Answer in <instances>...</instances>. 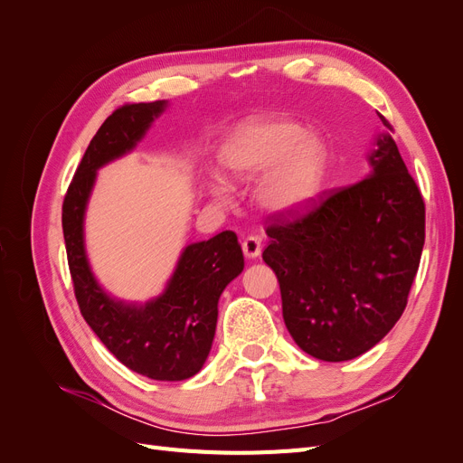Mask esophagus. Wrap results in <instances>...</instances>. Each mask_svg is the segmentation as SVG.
Here are the masks:
<instances>
[{
    "label": "esophagus",
    "mask_w": 463,
    "mask_h": 463,
    "mask_svg": "<svg viewBox=\"0 0 463 463\" xmlns=\"http://www.w3.org/2000/svg\"><path fill=\"white\" fill-rule=\"evenodd\" d=\"M241 249H243V255L247 257V259H257L259 255H260V240L257 235H249V237H245L243 240V243H241Z\"/></svg>",
    "instance_id": "obj_1"
}]
</instances>
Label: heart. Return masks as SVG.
Masks as SVG:
<instances>
[{
    "label": "heart",
    "mask_w": 463,
    "mask_h": 463,
    "mask_svg": "<svg viewBox=\"0 0 463 463\" xmlns=\"http://www.w3.org/2000/svg\"><path fill=\"white\" fill-rule=\"evenodd\" d=\"M326 138L289 118H253L237 125L220 148L222 167L253 181L259 206L272 216H291L318 201L326 187Z\"/></svg>",
    "instance_id": "1"
}]
</instances>
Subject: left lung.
Here are the masks:
<instances>
[{"label": "left lung", "mask_w": 463, "mask_h": 463, "mask_svg": "<svg viewBox=\"0 0 463 463\" xmlns=\"http://www.w3.org/2000/svg\"><path fill=\"white\" fill-rule=\"evenodd\" d=\"M359 184L266 230L284 322L305 354L338 363L369 352L402 317L425 243V203L390 123Z\"/></svg>", "instance_id": "8db88e82"}]
</instances>
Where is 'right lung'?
Segmentation results:
<instances>
[{
	"label": "right lung",
	"instance_id": "1",
	"mask_svg": "<svg viewBox=\"0 0 463 463\" xmlns=\"http://www.w3.org/2000/svg\"><path fill=\"white\" fill-rule=\"evenodd\" d=\"M167 100L128 104L98 129L63 201V237L79 309L100 342L125 367L152 381H185L197 374L213 347L218 299L243 272V250L233 232L189 243L156 298L118 299L92 272L85 218L98 170L137 148Z\"/></svg>",
	"mask_w": 463,
	"mask_h": 463
}]
</instances>
